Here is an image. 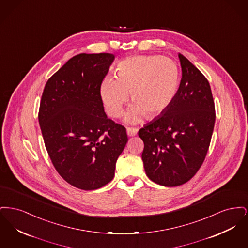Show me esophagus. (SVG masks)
Segmentation results:
<instances>
[{
  "label": "esophagus",
  "mask_w": 248,
  "mask_h": 248,
  "mask_svg": "<svg viewBox=\"0 0 248 248\" xmlns=\"http://www.w3.org/2000/svg\"><path fill=\"white\" fill-rule=\"evenodd\" d=\"M138 131H139L138 128H133V127H127V129H126L127 135H128L129 137H134V136H136V135L138 134Z\"/></svg>",
  "instance_id": "34e87169"
}]
</instances>
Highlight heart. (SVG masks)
<instances>
[{
	"label": "heart",
	"instance_id": "obj_1",
	"mask_svg": "<svg viewBox=\"0 0 248 248\" xmlns=\"http://www.w3.org/2000/svg\"><path fill=\"white\" fill-rule=\"evenodd\" d=\"M179 71L169 58L134 56L119 63L117 76H107L101 84V96L107 112L117 118L128 100L134 102L124 120L134 124L145 114L151 118L164 111L177 94Z\"/></svg>",
	"mask_w": 248,
	"mask_h": 248
}]
</instances>
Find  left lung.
<instances>
[{
	"instance_id": "left-lung-1",
	"label": "left lung",
	"mask_w": 248,
	"mask_h": 248,
	"mask_svg": "<svg viewBox=\"0 0 248 248\" xmlns=\"http://www.w3.org/2000/svg\"><path fill=\"white\" fill-rule=\"evenodd\" d=\"M182 78L171 104L139 131L148 177L165 187L189 181L207 154L216 113L210 84L189 59L178 54Z\"/></svg>"
}]
</instances>
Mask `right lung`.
Segmentation results:
<instances>
[{"label":"right lung","mask_w":248,"mask_h":248,"mask_svg":"<svg viewBox=\"0 0 248 248\" xmlns=\"http://www.w3.org/2000/svg\"><path fill=\"white\" fill-rule=\"evenodd\" d=\"M114 55L79 54L45 86L39 124L49 157L73 187L92 190L112 180L128 141L125 128L107 117L101 83Z\"/></svg>","instance_id":"right-lung-1"}]
</instances>
